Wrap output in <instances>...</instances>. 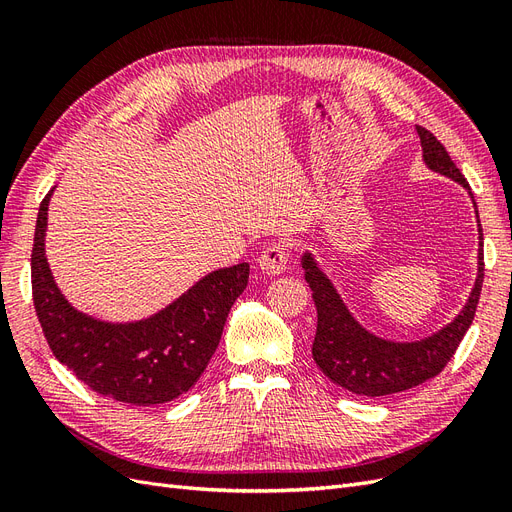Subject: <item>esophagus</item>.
<instances>
[{"mask_svg": "<svg viewBox=\"0 0 512 512\" xmlns=\"http://www.w3.org/2000/svg\"><path fill=\"white\" fill-rule=\"evenodd\" d=\"M258 265H260V271L267 273V275H280V273H284L288 269V252H286V247L280 245V243L269 245L267 250L260 254Z\"/></svg>", "mask_w": 512, "mask_h": 512, "instance_id": "1", "label": "esophagus"}]
</instances>
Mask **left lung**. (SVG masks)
Segmentation results:
<instances>
[{
    "label": "left lung",
    "instance_id": "left-lung-1",
    "mask_svg": "<svg viewBox=\"0 0 512 512\" xmlns=\"http://www.w3.org/2000/svg\"><path fill=\"white\" fill-rule=\"evenodd\" d=\"M416 132L421 136L423 162L427 164V168L463 185L474 203L466 177L459 173V168L455 166L451 156H448L444 145L421 126H416ZM476 222L478 271L468 303L463 305L453 322H448L438 333L418 339V342H391V339H382L363 329L361 322L350 314V309L346 307L342 297H339V292L331 284L327 273L318 267L316 258L305 252L301 256V265L305 271V280L309 288H312V299L318 312L312 354L322 374L335 384L344 386L350 393L367 397H382L408 391L412 386H418L429 378L438 376L446 363L453 359L463 335L470 329L480 299V288H483V228H480V220Z\"/></svg>",
    "mask_w": 512,
    "mask_h": 512
}]
</instances>
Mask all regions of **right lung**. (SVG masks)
Segmentation results:
<instances>
[{
    "instance_id": "add662e5",
    "label": "right lung",
    "mask_w": 512,
    "mask_h": 512,
    "mask_svg": "<svg viewBox=\"0 0 512 512\" xmlns=\"http://www.w3.org/2000/svg\"><path fill=\"white\" fill-rule=\"evenodd\" d=\"M44 196L32 250V290L42 333L55 359L102 397L156 406L190 391L220 344L232 303L250 280L239 262L207 273L158 314L136 322H106L74 309L57 288L44 254Z\"/></svg>"
}]
</instances>
